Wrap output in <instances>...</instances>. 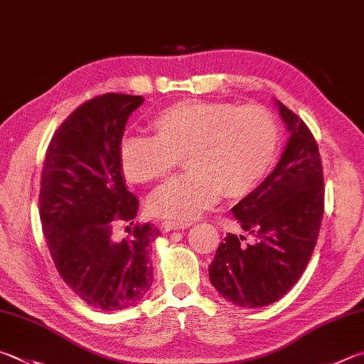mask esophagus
I'll return each instance as SVG.
<instances>
[{
  "instance_id": "1",
  "label": "esophagus",
  "mask_w": 364,
  "mask_h": 364,
  "mask_svg": "<svg viewBox=\"0 0 364 364\" xmlns=\"http://www.w3.org/2000/svg\"><path fill=\"white\" fill-rule=\"evenodd\" d=\"M193 223H186V221H165L162 224V229L165 232H170V230H181V229H188Z\"/></svg>"
}]
</instances>
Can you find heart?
<instances>
[{"label": "heart", "instance_id": "1", "mask_svg": "<svg viewBox=\"0 0 364 364\" xmlns=\"http://www.w3.org/2000/svg\"><path fill=\"white\" fill-rule=\"evenodd\" d=\"M153 136H129L119 144V165L135 184L165 180L180 165L189 170L151 196L153 215L191 221L220 200L242 199L274 167L280 127L264 105L183 100L151 121Z\"/></svg>", "mask_w": 364, "mask_h": 364}]
</instances>
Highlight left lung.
Wrapping results in <instances>:
<instances>
[{
	"mask_svg": "<svg viewBox=\"0 0 364 364\" xmlns=\"http://www.w3.org/2000/svg\"><path fill=\"white\" fill-rule=\"evenodd\" d=\"M289 140L272 173L232 208L245 237L228 234L208 267L224 299L264 307L285 296L306 270L318 239L325 186L318 144L307 124L279 102Z\"/></svg>",
	"mask_w": 364,
	"mask_h": 364,
	"instance_id": "obj_1",
	"label": "left lung"
}]
</instances>
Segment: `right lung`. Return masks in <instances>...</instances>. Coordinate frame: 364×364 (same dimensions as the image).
I'll return each instance as SVG.
<instances>
[{"instance_id": "1", "label": "right lung", "mask_w": 364, "mask_h": 364, "mask_svg": "<svg viewBox=\"0 0 364 364\" xmlns=\"http://www.w3.org/2000/svg\"><path fill=\"white\" fill-rule=\"evenodd\" d=\"M141 95L103 94L77 107L46 149L39 218L63 282L89 306L114 312L134 306L153 285L149 247L161 232L134 223L138 199L125 188L119 144ZM134 228L112 239L117 223Z\"/></svg>"}]
</instances>
